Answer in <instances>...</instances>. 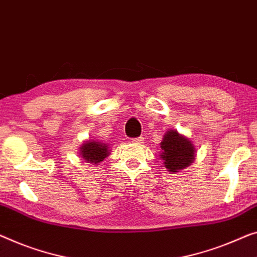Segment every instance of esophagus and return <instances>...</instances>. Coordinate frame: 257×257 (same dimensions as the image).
I'll return each instance as SVG.
<instances>
[{
	"mask_svg": "<svg viewBox=\"0 0 257 257\" xmlns=\"http://www.w3.org/2000/svg\"><path fill=\"white\" fill-rule=\"evenodd\" d=\"M143 141H144V140L142 139V137H139V139H133L130 142H132L133 144H142V143H144Z\"/></svg>",
	"mask_w": 257,
	"mask_h": 257,
	"instance_id": "1",
	"label": "esophagus"
}]
</instances>
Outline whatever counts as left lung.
I'll use <instances>...</instances> for the list:
<instances>
[{
	"label": "left lung",
	"instance_id": "left-lung-1",
	"mask_svg": "<svg viewBox=\"0 0 257 257\" xmlns=\"http://www.w3.org/2000/svg\"><path fill=\"white\" fill-rule=\"evenodd\" d=\"M160 149V159L171 173H177L190 166L196 156L193 142L173 129H168L165 133Z\"/></svg>",
	"mask_w": 257,
	"mask_h": 257
}]
</instances>
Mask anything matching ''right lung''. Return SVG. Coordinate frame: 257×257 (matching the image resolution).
Returning <instances> with one entry per match:
<instances>
[{"mask_svg": "<svg viewBox=\"0 0 257 257\" xmlns=\"http://www.w3.org/2000/svg\"><path fill=\"white\" fill-rule=\"evenodd\" d=\"M110 148L108 143H102L100 141L91 140L85 141L79 147V156L82 159L86 160L92 165H98L104 160L106 157L110 155Z\"/></svg>", "mask_w": 257, "mask_h": 257, "instance_id": "add662e5", "label": "right lung"}]
</instances>
